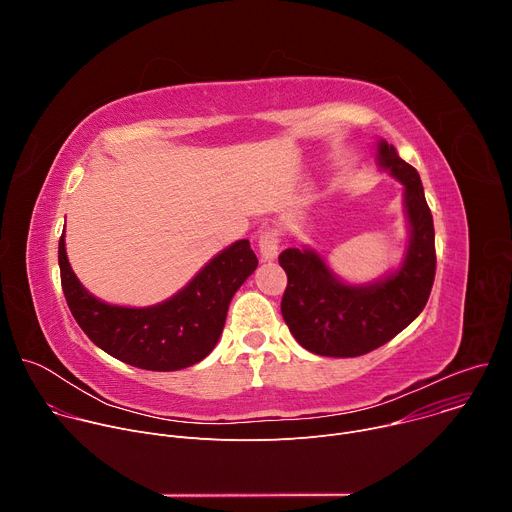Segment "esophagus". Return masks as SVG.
Here are the masks:
<instances>
[{
    "label": "esophagus",
    "instance_id": "1",
    "mask_svg": "<svg viewBox=\"0 0 512 512\" xmlns=\"http://www.w3.org/2000/svg\"><path fill=\"white\" fill-rule=\"evenodd\" d=\"M279 253V237L275 231H265L259 237V255L263 261H273Z\"/></svg>",
    "mask_w": 512,
    "mask_h": 512
}]
</instances>
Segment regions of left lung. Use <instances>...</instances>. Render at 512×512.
<instances>
[{
    "label": "left lung",
    "mask_w": 512,
    "mask_h": 512,
    "mask_svg": "<svg viewBox=\"0 0 512 512\" xmlns=\"http://www.w3.org/2000/svg\"><path fill=\"white\" fill-rule=\"evenodd\" d=\"M377 164L403 186L409 239L395 269L367 283H348L312 247L279 255L287 273L283 320L306 350L320 356L348 358L383 346L421 314L433 285L435 233L419 174L385 139L377 143Z\"/></svg>",
    "instance_id": "8db88e82"
}]
</instances>
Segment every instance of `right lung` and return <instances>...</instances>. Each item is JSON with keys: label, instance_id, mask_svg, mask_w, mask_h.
Segmentation results:
<instances>
[{"label": "right lung", "instance_id": "right-lung-1", "mask_svg": "<svg viewBox=\"0 0 512 512\" xmlns=\"http://www.w3.org/2000/svg\"><path fill=\"white\" fill-rule=\"evenodd\" d=\"M58 265L66 304L83 332L113 358L145 371H180L212 352L229 304L257 269L247 239L216 253L180 291L160 304L131 308L95 298L72 271L64 235Z\"/></svg>", "mask_w": 512, "mask_h": 512}]
</instances>
